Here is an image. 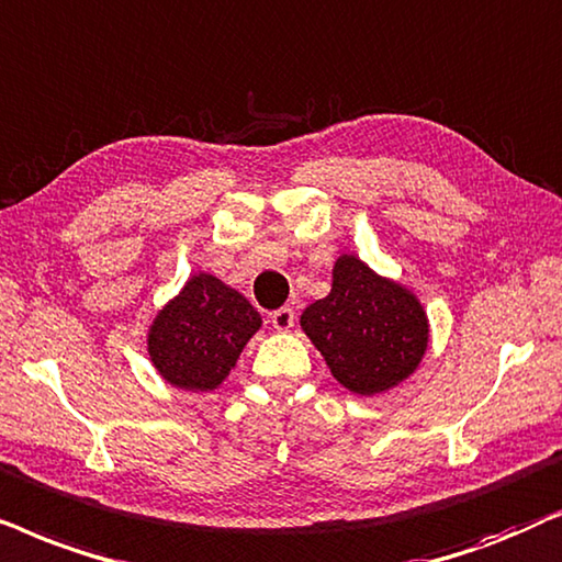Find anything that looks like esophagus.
<instances>
[{
	"mask_svg": "<svg viewBox=\"0 0 562 562\" xmlns=\"http://www.w3.org/2000/svg\"><path fill=\"white\" fill-rule=\"evenodd\" d=\"M269 321H272L277 331H288V328H293L295 324V311L290 308V305H282V308L269 313Z\"/></svg>",
	"mask_w": 562,
	"mask_h": 562,
	"instance_id": "34e87169",
	"label": "esophagus"
}]
</instances>
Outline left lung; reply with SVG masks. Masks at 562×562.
<instances>
[{
  "mask_svg": "<svg viewBox=\"0 0 562 562\" xmlns=\"http://www.w3.org/2000/svg\"><path fill=\"white\" fill-rule=\"evenodd\" d=\"M334 378L372 395L408 378L426 349V316L406 290L380 280L357 257L334 267V288L301 316Z\"/></svg>",
  "mask_w": 562,
  "mask_h": 562,
  "instance_id": "obj_1",
  "label": "left lung"
}]
</instances>
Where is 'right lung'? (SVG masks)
<instances>
[{"label":"right lung","instance_id":"right-lung-1","mask_svg":"<svg viewBox=\"0 0 562 562\" xmlns=\"http://www.w3.org/2000/svg\"><path fill=\"white\" fill-rule=\"evenodd\" d=\"M261 324L254 305L211 274H194L148 334L156 370L184 391H213Z\"/></svg>","mask_w":562,"mask_h":562}]
</instances>
